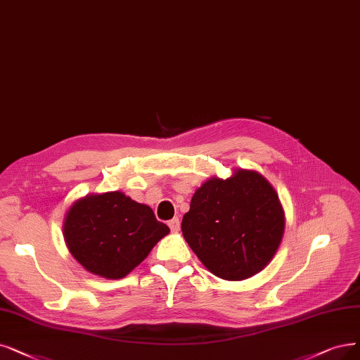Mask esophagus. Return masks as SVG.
<instances>
[{"label":"esophagus","mask_w":360,"mask_h":360,"mask_svg":"<svg viewBox=\"0 0 360 360\" xmlns=\"http://www.w3.org/2000/svg\"><path fill=\"white\" fill-rule=\"evenodd\" d=\"M168 226H169V229L172 230V232H179V230H180V220L177 217L172 219V220L168 221Z\"/></svg>","instance_id":"1"}]
</instances>
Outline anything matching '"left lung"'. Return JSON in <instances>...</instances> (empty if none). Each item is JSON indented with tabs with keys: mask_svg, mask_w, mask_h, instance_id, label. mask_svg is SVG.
<instances>
[{
	"mask_svg": "<svg viewBox=\"0 0 360 360\" xmlns=\"http://www.w3.org/2000/svg\"><path fill=\"white\" fill-rule=\"evenodd\" d=\"M285 214L271 184L252 169H235L226 180L211 177L191 200L181 232L202 264L226 281L262 271L276 254Z\"/></svg>",
	"mask_w": 360,
	"mask_h": 360,
	"instance_id": "1",
	"label": "left lung"
}]
</instances>
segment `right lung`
Listing matches in <instances>:
<instances>
[{"instance_id":"obj_1","label":"right lung","mask_w":360,"mask_h":360,"mask_svg":"<svg viewBox=\"0 0 360 360\" xmlns=\"http://www.w3.org/2000/svg\"><path fill=\"white\" fill-rule=\"evenodd\" d=\"M168 233L150 207L122 192L78 199L63 223L70 254L84 269L106 279L127 276Z\"/></svg>"}]
</instances>
